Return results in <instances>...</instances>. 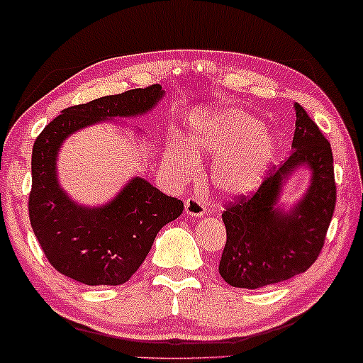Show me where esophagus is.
<instances>
[{
	"mask_svg": "<svg viewBox=\"0 0 363 363\" xmlns=\"http://www.w3.org/2000/svg\"><path fill=\"white\" fill-rule=\"evenodd\" d=\"M185 215L186 216H203L205 215L203 203L196 199L185 200Z\"/></svg>",
	"mask_w": 363,
	"mask_h": 363,
	"instance_id": "34e87169",
	"label": "esophagus"
}]
</instances>
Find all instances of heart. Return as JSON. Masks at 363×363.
Segmentation results:
<instances>
[{"label": "heart", "mask_w": 363, "mask_h": 363, "mask_svg": "<svg viewBox=\"0 0 363 363\" xmlns=\"http://www.w3.org/2000/svg\"><path fill=\"white\" fill-rule=\"evenodd\" d=\"M188 148L173 145L164 153L172 180L183 185L199 172L200 157L215 158L211 182L227 196L252 193L275 157L277 138L262 121L243 110L216 108L196 113L188 125Z\"/></svg>", "instance_id": "b5f03b06"}]
</instances>
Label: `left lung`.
<instances>
[{
    "instance_id": "obj_1",
    "label": "left lung",
    "mask_w": 363,
    "mask_h": 363,
    "mask_svg": "<svg viewBox=\"0 0 363 363\" xmlns=\"http://www.w3.org/2000/svg\"><path fill=\"white\" fill-rule=\"evenodd\" d=\"M295 115L289 160L268 173L255 195L242 196L222 215L227 243L218 272L237 289H262L303 274L325 242L337 200L332 148L298 103ZM298 167L311 172V183L301 200L285 211L279 196Z\"/></svg>"
}]
</instances>
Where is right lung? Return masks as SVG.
Instances as JSON below:
<instances>
[{
  "instance_id": "obj_1",
  "label": "right lung",
  "mask_w": 363,
  "mask_h": 363,
  "mask_svg": "<svg viewBox=\"0 0 363 363\" xmlns=\"http://www.w3.org/2000/svg\"><path fill=\"white\" fill-rule=\"evenodd\" d=\"M160 84L98 98L61 111L33 145L31 228L60 274L84 285H121L147 258L155 237L178 218L183 203L135 177L105 205L77 203L58 182L56 162L68 136L88 126L152 111L162 101Z\"/></svg>"
}]
</instances>
